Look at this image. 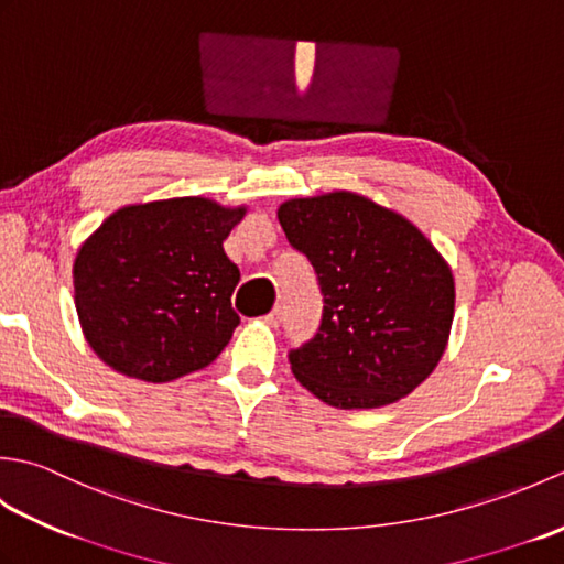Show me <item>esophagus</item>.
Wrapping results in <instances>:
<instances>
[{"mask_svg":"<svg viewBox=\"0 0 564 564\" xmlns=\"http://www.w3.org/2000/svg\"><path fill=\"white\" fill-rule=\"evenodd\" d=\"M281 319H283V310H281V307H273L271 313H269L267 317H263V322H267L269 327H279Z\"/></svg>","mask_w":564,"mask_h":564,"instance_id":"1","label":"esophagus"}]
</instances>
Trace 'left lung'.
<instances>
[{
  "instance_id": "8db88e82",
  "label": "left lung",
  "mask_w": 564,
  "mask_h": 564,
  "mask_svg": "<svg viewBox=\"0 0 564 564\" xmlns=\"http://www.w3.org/2000/svg\"><path fill=\"white\" fill-rule=\"evenodd\" d=\"M275 215L325 295L315 339L291 351L297 382L339 410L406 398L448 346V261L402 213L354 191L291 198Z\"/></svg>"
}]
</instances>
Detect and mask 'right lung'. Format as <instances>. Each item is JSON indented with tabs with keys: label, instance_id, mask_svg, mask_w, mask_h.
I'll use <instances>...</instances> for the list:
<instances>
[{
	"label": "right lung",
	"instance_id": "obj_1",
	"mask_svg": "<svg viewBox=\"0 0 564 564\" xmlns=\"http://www.w3.org/2000/svg\"><path fill=\"white\" fill-rule=\"evenodd\" d=\"M247 206L203 196L135 203L84 239L72 283L84 339L116 373L172 382L232 339L239 269L223 242Z\"/></svg>",
	"mask_w": 564,
	"mask_h": 564
}]
</instances>
